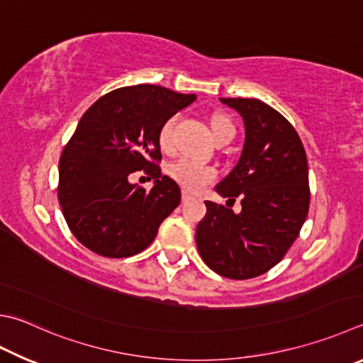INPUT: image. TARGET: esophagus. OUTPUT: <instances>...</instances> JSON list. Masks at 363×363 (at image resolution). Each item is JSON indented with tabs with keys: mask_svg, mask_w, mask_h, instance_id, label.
<instances>
[{
	"mask_svg": "<svg viewBox=\"0 0 363 363\" xmlns=\"http://www.w3.org/2000/svg\"><path fill=\"white\" fill-rule=\"evenodd\" d=\"M189 200H192V195H189L187 192H182V201L186 203V201H189Z\"/></svg>",
	"mask_w": 363,
	"mask_h": 363,
	"instance_id": "obj_1",
	"label": "esophagus"
}]
</instances>
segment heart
Returning a JSON list of instances; mask_svg holds the SVG:
<instances>
[{
    "label": "heart",
    "mask_w": 363,
    "mask_h": 363,
    "mask_svg": "<svg viewBox=\"0 0 363 363\" xmlns=\"http://www.w3.org/2000/svg\"><path fill=\"white\" fill-rule=\"evenodd\" d=\"M179 116L173 114L164 118L162 122L159 133H157V141H159V147L163 152H171L173 150V133L174 127L177 123ZM211 131L216 141L222 140V138L235 136V125L225 114H214L211 118ZM167 174L174 182L186 190V192H200L203 187L213 182L217 176V171L209 167V164L199 163L190 159H177L171 162L167 167Z\"/></svg>",
    "instance_id": "1"
}]
</instances>
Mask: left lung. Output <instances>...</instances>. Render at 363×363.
Here are the masks:
<instances>
[{"mask_svg":"<svg viewBox=\"0 0 363 363\" xmlns=\"http://www.w3.org/2000/svg\"><path fill=\"white\" fill-rule=\"evenodd\" d=\"M220 101L241 114L246 141L216 192L230 202L240 198L242 213L204 201L196 247L217 274L250 279L278 265L298 238L309 209L308 160L298 133L278 111L255 98Z\"/></svg>","mask_w":363,"mask_h":363,"instance_id":"8db88e82","label":"left lung"}]
</instances>
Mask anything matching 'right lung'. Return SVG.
Returning a JSON list of instances; mask_svg holds the SVG:
<instances>
[{
	"mask_svg": "<svg viewBox=\"0 0 363 363\" xmlns=\"http://www.w3.org/2000/svg\"><path fill=\"white\" fill-rule=\"evenodd\" d=\"M195 98L141 84L109 91L85 111L60 155L57 194L71 233L91 252H141L179 206V186L162 176L157 133ZM143 169L156 179L150 191L129 182Z\"/></svg>",
	"mask_w": 363,
	"mask_h": 363,
	"instance_id": "right-lung-1",
	"label": "right lung"
}]
</instances>
